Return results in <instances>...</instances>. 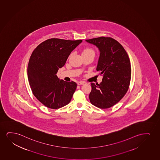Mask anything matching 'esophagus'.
Instances as JSON below:
<instances>
[{
    "label": "esophagus",
    "instance_id": "obj_1",
    "mask_svg": "<svg viewBox=\"0 0 160 160\" xmlns=\"http://www.w3.org/2000/svg\"><path fill=\"white\" fill-rule=\"evenodd\" d=\"M78 85H84V84H85V82H84V81H79L78 82Z\"/></svg>",
    "mask_w": 160,
    "mask_h": 160
}]
</instances>
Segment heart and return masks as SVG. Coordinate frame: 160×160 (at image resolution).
Listing matches in <instances>:
<instances>
[{
  "label": "heart",
  "mask_w": 160,
  "mask_h": 160,
  "mask_svg": "<svg viewBox=\"0 0 160 160\" xmlns=\"http://www.w3.org/2000/svg\"><path fill=\"white\" fill-rule=\"evenodd\" d=\"M94 54H95V52H94L93 49L89 48V47H86L82 52V56L86 55H89V54H94Z\"/></svg>",
  "instance_id": "obj_1"
}]
</instances>
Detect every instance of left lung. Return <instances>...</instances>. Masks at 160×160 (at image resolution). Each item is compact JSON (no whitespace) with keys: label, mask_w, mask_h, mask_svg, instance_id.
I'll use <instances>...</instances> for the list:
<instances>
[{"label":"left lung","mask_w":160,"mask_h":160,"mask_svg":"<svg viewBox=\"0 0 160 160\" xmlns=\"http://www.w3.org/2000/svg\"><path fill=\"white\" fill-rule=\"evenodd\" d=\"M86 41L99 50L96 69L103 77L99 84L91 83L89 100L99 108H110L118 102L129 89L131 75L129 56L123 47L112 38L100 37Z\"/></svg>","instance_id":"8db88e82"}]
</instances>
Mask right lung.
Here are the masks:
<instances>
[{
  "mask_svg": "<svg viewBox=\"0 0 160 160\" xmlns=\"http://www.w3.org/2000/svg\"><path fill=\"white\" fill-rule=\"evenodd\" d=\"M82 41L48 39L40 44L31 54L28 66L29 85L35 97L48 108L58 109L71 102L77 83L60 80L56 73Z\"/></svg>",
  "mask_w": 160,
  "mask_h": 160,
  "instance_id": "1",
  "label": "right lung"
}]
</instances>
